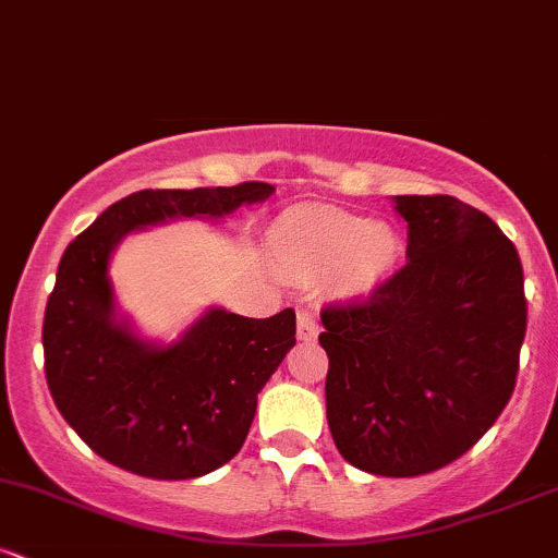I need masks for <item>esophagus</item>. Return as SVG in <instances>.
Listing matches in <instances>:
<instances>
[{
  "instance_id": "obj_1",
  "label": "esophagus",
  "mask_w": 558,
  "mask_h": 558,
  "mask_svg": "<svg viewBox=\"0 0 558 558\" xmlns=\"http://www.w3.org/2000/svg\"><path fill=\"white\" fill-rule=\"evenodd\" d=\"M296 332L301 341H315L319 325H317V315L312 310H299L296 315Z\"/></svg>"
}]
</instances>
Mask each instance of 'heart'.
<instances>
[{
    "instance_id": "1",
    "label": "heart",
    "mask_w": 558,
    "mask_h": 558,
    "mask_svg": "<svg viewBox=\"0 0 558 558\" xmlns=\"http://www.w3.org/2000/svg\"><path fill=\"white\" fill-rule=\"evenodd\" d=\"M278 259L291 272L328 275L343 267L351 291H369L399 259V235L367 217L345 213H296L272 233Z\"/></svg>"
}]
</instances>
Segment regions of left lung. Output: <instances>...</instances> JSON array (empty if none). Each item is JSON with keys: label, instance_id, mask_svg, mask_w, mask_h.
Wrapping results in <instances>:
<instances>
[{"label": "left lung", "instance_id": "obj_1", "mask_svg": "<svg viewBox=\"0 0 558 558\" xmlns=\"http://www.w3.org/2000/svg\"><path fill=\"white\" fill-rule=\"evenodd\" d=\"M407 265L367 299L323 310L328 425L349 464L414 477L451 464L514 393L527 330L522 262L453 196H396Z\"/></svg>", "mask_w": 558, "mask_h": 558}]
</instances>
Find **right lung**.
Returning <instances> with one entry per match:
<instances>
[{"mask_svg":"<svg viewBox=\"0 0 558 558\" xmlns=\"http://www.w3.org/2000/svg\"><path fill=\"white\" fill-rule=\"evenodd\" d=\"M275 185L146 189L107 207L62 254L44 315V369L68 425L101 459L155 480H191L241 451L257 393L296 343V312H207L181 341H141L114 312L110 257L131 230L230 215Z\"/></svg>","mask_w":558,"mask_h":558,"instance_id":"obj_1","label":"right lung"}]
</instances>
